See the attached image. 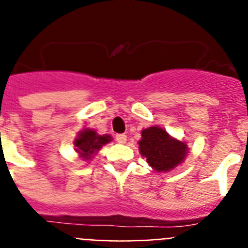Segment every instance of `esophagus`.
<instances>
[{
	"instance_id": "1",
	"label": "esophagus",
	"mask_w": 248,
	"mask_h": 248,
	"mask_svg": "<svg viewBox=\"0 0 248 248\" xmlns=\"http://www.w3.org/2000/svg\"><path fill=\"white\" fill-rule=\"evenodd\" d=\"M116 141H117L118 143L124 145V143H126V141H127V136L124 135V133H120V135H117V136H116Z\"/></svg>"
}]
</instances>
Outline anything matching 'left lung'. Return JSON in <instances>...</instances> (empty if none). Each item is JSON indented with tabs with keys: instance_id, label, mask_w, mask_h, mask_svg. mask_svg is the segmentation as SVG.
Returning a JSON list of instances; mask_svg holds the SVG:
<instances>
[{
	"instance_id": "1",
	"label": "left lung",
	"mask_w": 248,
	"mask_h": 248,
	"mask_svg": "<svg viewBox=\"0 0 248 248\" xmlns=\"http://www.w3.org/2000/svg\"><path fill=\"white\" fill-rule=\"evenodd\" d=\"M139 150L146 162L157 172H170L184 162L188 154L187 143L172 137L160 126L142 130Z\"/></svg>"
}]
</instances>
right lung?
I'll list each match as a JSON object with an SVG mask.
<instances>
[{
    "mask_svg": "<svg viewBox=\"0 0 248 248\" xmlns=\"http://www.w3.org/2000/svg\"><path fill=\"white\" fill-rule=\"evenodd\" d=\"M111 141L112 137L109 135H98L92 128H83L77 133L73 145L79 158L83 161H91L98 151Z\"/></svg>",
    "mask_w": 248,
    "mask_h": 248,
    "instance_id": "obj_1",
    "label": "right lung"
}]
</instances>
